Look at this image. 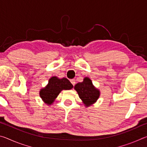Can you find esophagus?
<instances>
[{
    "label": "esophagus",
    "mask_w": 147,
    "mask_h": 147,
    "mask_svg": "<svg viewBox=\"0 0 147 147\" xmlns=\"http://www.w3.org/2000/svg\"><path fill=\"white\" fill-rule=\"evenodd\" d=\"M71 84H73V86H74V85H75V84H76V82H75V80H74V79H72V80H71Z\"/></svg>",
    "instance_id": "1"
}]
</instances>
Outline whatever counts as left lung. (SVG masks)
I'll use <instances>...</instances> for the list:
<instances>
[{"instance_id":"left-lung-1","label":"left lung","mask_w":147,"mask_h":147,"mask_svg":"<svg viewBox=\"0 0 147 147\" xmlns=\"http://www.w3.org/2000/svg\"><path fill=\"white\" fill-rule=\"evenodd\" d=\"M78 92L79 97L86 106H89L95 102L100 95V91L93 85L90 79L86 77L82 82H79L74 86Z\"/></svg>"}]
</instances>
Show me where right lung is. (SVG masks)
Returning <instances> with one entry per match:
<instances>
[{
  "mask_svg": "<svg viewBox=\"0 0 147 147\" xmlns=\"http://www.w3.org/2000/svg\"><path fill=\"white\" fill-rule=\"evenodd\" d=\"M73 88V86L68 79H59L56 76H53L49 80L48 85L40 91L39 94L45 102L51 104L63 89L67 90Z\"/></svg>",
  "mask_w": 147,
  "mask_h": 147,
  "instance_id": "obj_1",
  "label": "right lung"
}]
</instances>
